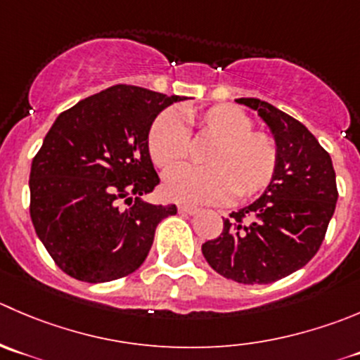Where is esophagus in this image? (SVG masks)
Here are the masks:
<instances>
[{"label":"esophagus","mask_w":360,"mask_h":360,"mask_svg":"<svg viewBox=\"0 0 360 360\" xmlns=\"http://www.w3.org/2000/svg\"><path fill=\"white\" fill-rule=\"evenodd\" d=\"M177 209H179L181 214H190L191 216V214H197V212H198V207H195V205H188V204H181Z\"/></svg>","instance_id":"1"}]
</instances>
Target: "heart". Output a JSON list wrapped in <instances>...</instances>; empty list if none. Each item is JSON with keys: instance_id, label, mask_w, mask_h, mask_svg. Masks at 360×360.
Here are the masks:
<instances>
[{"instance_id": "b5f03b06", "label": "heart", "mask_w": 360, "mask_h": 360, "mask_svg": "<svg viewBox=\"0 0 360 360\" xmlns=\"http://www.w3.org/2000/svg\"><path fill=\"white\" fill-rule=\"evenodd\" d=\"M184 123L200 139H212L204 153L207 167H181L167 174L163 191L190 204H216L236 195L250 200L273 183L280 163L276 139L255 130L253 120L239 107L219 103L207 109H184ZM179 114L167 109L149 127L148 151L153 163L170 170L190 156V137Z\"/></svg>"}]
</instances>
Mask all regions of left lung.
I'll return each instance as SVG.
<instances>
[{
  "mask_svg": "<svg viewBox=\"0 0 360 360\" xmlns=\"http://www.w3.org/2000/svg\"><path fill=\"white\" fill-rule=\"evenodd\" d=\"M237 103L257 110L274 134L278 172L258 200L223 219V232L202 244V253L226 280L267 285L304 267L320 250L336 209V172L297 120L258 98Z\"/></svg>",
  "mask_w": 360,
  "mask_h": 360,
  "instance_id": "8db88e82",
  "label": "left lung"
}]
</instances>
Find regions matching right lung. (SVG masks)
Instances as JSON below:
<instances>
[{
	"mask_svg": "<svg viewBox=\"0 0 360 360\" xmlns=\"http://www.w3.org/2000/svg\"><path fill=\"white\" fill-rule=\"evenodd\" d=\"M181 100L117 84L54 121L31 163L30 214L63 273L105 283L146 260L158 223L177 212L176 204L142 200L160 184L148 151L149 127Z\"/></svg>",
	"mask_w": 360,
	"mask_h": 360,
	"instance_id": "right-lung-1",
	"label": "right lung"
}]
</instances>
